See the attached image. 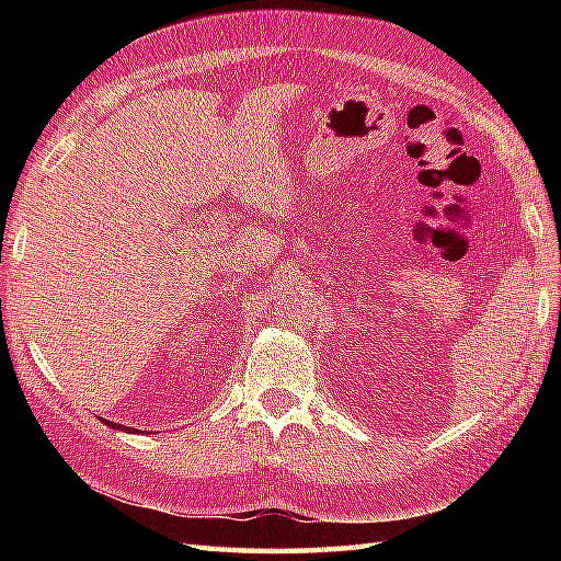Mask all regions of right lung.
Masks as SVG:
<instances>
[{
	"instance_id": "1",
	"label": "right lung",
	"mask_w": 561,
	"mask_h": 561,
	"mask_svg": "<svg viewBox=\"0 0 561 561\" xmlns=\"http://www.w3.org/2000/svg\"><path fill=\"white\" fill-rule=\"evenodd\" d=\"M105 424H108V426H113V428H123L121 424H115V422H105ZM127 428V426H125Z\"/></svg>"
}]
</instances>
